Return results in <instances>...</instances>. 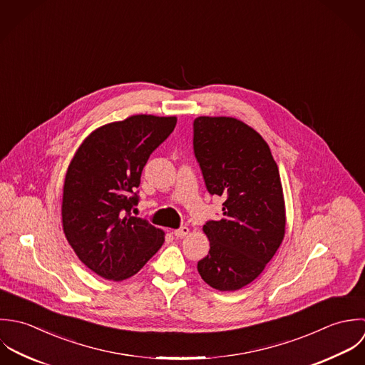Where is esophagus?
<instances>
[{
  "instance_id": "1",
  "label": "esophagus",
  "mask_w": 365,
  "mask_h": 365,
  "mask_svg": "<svg viewBox=\"0 0 365 365\" xmlns=\"http://www.w3.org/2000/svg\"><path fill=\"white\" fill-rule=\"evenodd\" d=\"M189 232H190V230H189L187 227H180V228H178V230L173 231V234H175L176 238H183V237H186Z\"/></svg>"
}]
</instances>
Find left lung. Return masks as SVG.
Segmentation results:
<instances>
[{"instance_id":"left-lung-1","label":"left lung","mask_w":365,"mask_h":365,"mask_svg":"<svg viewBox=\"0 0 365 365\" xmlns=\"http://www.w3.org/2000/svg\"><path fill=\"white\" fill-rule=\"evenodd\" d=\"M193 150L209 193L224 197L222 217L203 225L210 251L197 271L212 288L237 291L264 271L285 235L278 165L264 138L231 117H197Z\"/></svg>"}]
</instances>
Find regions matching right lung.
Here are the masks:
<instances>
[{
	"label": "right lung",
	"instance_id": "right-lung-1",
	"mask_svg": "<svg viewBox=\"0 0 365 365\" xmlns=\"http://www.w3.org/2000/svg\"><path fill=\"white\" fill-rule=\"evenodd\" d=\"M176 117L133 115L91 133L68 168L62 221L78 259L104 279L135 275L162 247L163 231L134 217L149 155L175 130Z\"/></svg>",
	"mask_w": 365,
	"mask_h": 365
}]
</instances>
